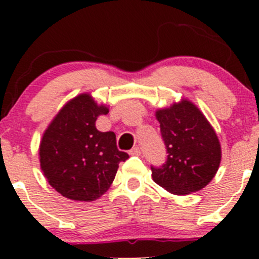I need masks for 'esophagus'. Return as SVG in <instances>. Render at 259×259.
Returning a JSON list of instances; mask_svg holds the SVG:
<instances>
[{"label": "esophagus", "mask_w": 259, "mask_h": 259, "mask_svg": "<svg viewBox=\"0 0 259 259\" xmlns=\"http://www.w3.org/2000/svg\"><path fill=\"white\" fill-rule=\"evenodd\" d=\"M140 153H142V151H140V148H139V146H134V148H133L132 150L129 151L130 155H135V156L140 155Z\"/></svg>", "instance_id": "obj_1"}]
</instances>
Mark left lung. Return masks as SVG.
<instances>
[{"mask_svg":"<svg viewBox=\"0 0 259 259\" xmlns=\"http://www.w3.org/2000/svg\"><path fill=\"white\" fill-rule=\"evenodd\" d=\"M155 115L168 156L161 166L151 165L153 180L177 195L203 189L215 176L222 158L209 121L188 100L160 109Z\"/></svg>","mask_w":259,"mask_h":259,"instance_id":"1","label":"left lung"}]
</instances>
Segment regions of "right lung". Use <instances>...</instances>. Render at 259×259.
I'll list each match as a JSON object with an SVG mask.
<instances>
[{"label":"right lung","mask_w":259,"mask_h":259,"mask_svg":"<svg viewBox=\"0 0 259 259\" xmlns=\"http://www.w3.org/2000/svg\"><path fill=\"white\" fill-rule=\"evenodd\" d=\"M109 109L90 94L70 100L44 133L40 165L49 184L64 197L93 202L110 188L120 161L129 155L116 146L113 132L101 133L95 122Z\"/></svg>","instance_id":"add662e5"}]
</instances>
